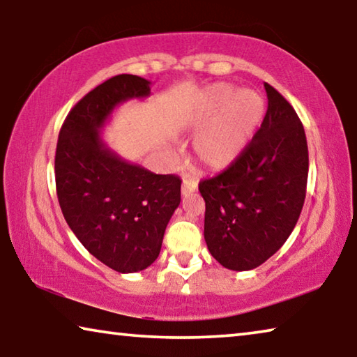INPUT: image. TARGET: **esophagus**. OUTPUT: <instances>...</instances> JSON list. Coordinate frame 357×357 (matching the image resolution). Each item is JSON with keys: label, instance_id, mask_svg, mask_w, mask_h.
<instances>
[{"label": "esophagus", "instance_id": "esophagus-1", "mask_svg": "<svg viewBox=\"0 0 357 357\" xmlns=\"http://www.w3.org/2000/svg\"><path fill=\"white\" fill-rule=\"evenodd\" d=\"M197 187H198L197 179L185 178V179L183 181V185H181V193H183L184 197H187V195H190V193L195 192Z\"/></svg>", "mask_w": 357, "mask_h": 357}]
</instances>
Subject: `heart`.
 I'll return each mask as SVG.
<instances>
[{
  "mask_svg": "<svg viewBox=\"0 0 357 357\" xmlns=\"http://www.w3.org/2000/svg\"><path fill=\"white\" fill-rule=\"evenodd\" d=\"M263 96L253 89H234L225 83L209 86L192 107L189 123L200 134L193 155L209 170H223L236 162L261 126Z\"/></svg>",
  "mask_w": 357,
  "mask_h": 357,
  "instance_id": "heart-1",
  "label": "heart"
}]
</instances>
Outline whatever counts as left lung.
I'll return each mask as SVG.
<instances>
[{"instance_id": "obj_1", "label": "left lung", "mask_w": 357, "mask_h": 357, "mask_svg": "<svg viewBox=\"0 0 357 357\" xmlns=\"http://www.w3.org/2000/svg\"><path fill=\"white\" fill-rule=\"evenodd\" d=\"M268 112L236 162L198 184L204 241L223 268L250 271L285 244L305 200L309 149L289 102L264 83Z\"/></svg>"}]
</instances>
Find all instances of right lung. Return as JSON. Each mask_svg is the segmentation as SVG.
Wrapping results in <instances>:
<instances>
[{"mask_svg":"<svg viewBox=\"0 0 357 357\" xmlns=\"http://www.w3.org/2000/svg\"><path fill=\"white\" fill-rule=\"evenodd\" d=\"M149 93L151 82L142 77L108 78L69 112L56 144L55 181L64 219L84 249L121 274L155 261L181 202L176 174H155L121 159L99 135L121 102Z\"/></svg>","mask_w":357,"mask_h":357,"instance_id":"right-lung-1","label":"right lung"}]
</instances>
